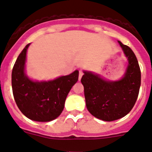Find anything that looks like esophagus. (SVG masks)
<instances>
[{
	"label": "esophagus",
	"instance_id": "34e87169",
	"mask_svg": "<svg viewBox=\"0 0 152 152\" xmlns=\"http://www.w3.org/2000/svg\"><path fill=\"white\" fill-rule=\"evenodd\" d=\"M82 75H83V72H82V70H80L79 71V76H78V79H81L82 77Z\"/></svg>",
	"mask_w": 152,
	"mask_h": 152
}]
</instances>
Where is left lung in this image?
Instances as JSON below:
<instances>
[{
	"mask_svg": "<svg viewBox=\"0 0 152 152\" xmlns=\"http://www.w3.org/2000/svg\"><path fill=\"white\" fill-rule=\"evenodd\" d=\"M118 42L129 63L124 77L117 82H107L98 75L84 71L81 79L88 111L104 121L126 116L136 103L140 87V68L136 55L129 47Z\"/></svg>",
	"mask_w": 152,
	"mask_h": 152,
	"instance_id": "left-lung-1",
	"label": "left lung"
}]
</instances>
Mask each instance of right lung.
<instances>
[{
  "label": "right lung",
  "mask_w": 152,
  "mask_h": 152,
  "mask_svg": "<svg viewBox=\"0 0 152 152\" xmlns=\"http://www.w3.org/2000/svg\"><path fill=\"white\" fill-rule=\"evenodd\" d=\"M23 48L12 72V93L19 109L28 118L48 122L57 118L64 109L66 98L78 80V70L50 82H33L24 74L26 52Z\"/></svg>",
  "instance_id": "right-lung-1"
}]
</instances>
